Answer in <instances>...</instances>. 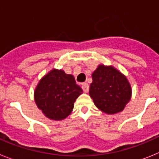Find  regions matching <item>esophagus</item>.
I'll list each match as a JSON object with an SVG mask.
<instances>
[{"mask_svg": "<svg viewBox=\"0 0 159 159\" xmlns=\"http://www.w3.org/2000/svg\"><path fill=\"white\" fill-rule=\"evenodd\" d=\"M82 89L84 92L88 93V91H89V85L87 83H84V84H82Z\"/></svg>", "mask_w": 159, "mask_h": 159, "instance_id": "esophagus-1", "label": "esophagus"}]
</instances>
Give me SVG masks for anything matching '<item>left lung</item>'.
I'll use <instances>...</instances> for the list:
<instances>
[{"mask_svg":"<svg viewBox=\"0 0 159 159\" xmlns=\"http://www.w3.org/2000/svg\"><path fill=\"white\" fill-rule=\"evenodd\" d=\"M89 95L99 110L116 114L130 101L131 88L127 79L115 67L99 65L92 73Z\"/></svg>","mask_w":159,"mask_h":159,"instance_id":"obj_1","label":"left lung"}]
</instances>
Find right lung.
Here are the masks:
<instances>
[{"mask_svg":"<svg viewBox=\"0 0 159 159\" xmlns=\"http://www.w3.org/2000/svg\"><path fill=\"white\" fill-rule=\"evenodd\" d=\"M83 90L73 75L62 70H52L38 84L35 90V102L45 116L61 120L69 116L74 102Z\"/></svg>","mask_w":159,"mask_h":159,"instance_id":"obj_1","label":"right lung"}]
</instances>
